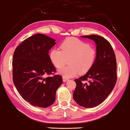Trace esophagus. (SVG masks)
Instances as JSON below:
<instances>
[{
	"label": "esophagus",
	"mask_w": 130,
	"mask_h": 130,
	"mask_svg": "<svg viewBox=\"0 0 130 130\" xmlns=\"http://www.w3.org/2000/svg\"><path fill=\"white\" fill-rule=\"evenodd\" d=\"M62 80H63V82H66V81H67L68 80V78H65V77H62Z\"/></svg>",
	"instance_id": "esophagus-1"
}]
</instances>
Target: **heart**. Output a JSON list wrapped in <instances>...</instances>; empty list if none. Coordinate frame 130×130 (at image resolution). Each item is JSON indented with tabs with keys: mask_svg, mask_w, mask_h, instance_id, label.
<instances>
[{
	"mask_svg": "<svg viewBox=\"0 0 130 130\" xmlns=\"http://www.w3.org/2000/svg\"><path fill=\"white\" fill-rule=\"evenodd\" d=\"M61 50L52 49L49 57L51 62L58 69L66 64L68 60L69 65L58 70V74L63 77L70 78L80 74L86 73L95 62L97 52L88 43L76 38H68L61 45Z\"/></svg>",
	"mask_w": 130,
	"mask_h": 130,
	"instance_id": "obj_1",
	"label": "heart"
}]
</instances>
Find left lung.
<instances>
[{"mask_svg":"<svg viewBox=\"0 0 130 130\" xmlns=\"http://www.w3.org/2000/svg\"><path fill=\"white\" fill-rule=\"evenodd\" d=\"M81 37L95 42L97 56L91 69L85 75L74 80L76 87L73 96L77 104L89 108L104 102L115 87L117 80L116 60L112 47L106 39L96 35ZM84 80L89 83H85Z\"/></svg>","mask_w":130,"mask_h":130,"instance_id":"1","label":"left lung"}]
</instances>
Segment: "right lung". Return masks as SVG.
Listing matches in <instances>:
<instances>
[{"label": "right lung", "mask_w": 130, "mask_h": 130, "mask_svg": "<svg viewBox=\"0 0 130 130\" xmlns=\"http://www.w3.org/2000/svg\"><path fill=\"white\" fill-rule=\"evenodd\" d=\"M56 43L45 35L34 34L22 42L13 55V82L23 99L35 107L46 108L53 104L62 83L58 74L44 77L56 71L49 55Z\"/></svg>", "instance_id": "1"}]
</instances>
